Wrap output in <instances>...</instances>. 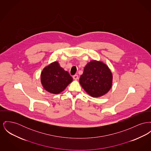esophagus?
Listing matches in <instances>:
<instances>
[{"label":"esophagus","mask_w":151,"mask_h":151,"mask_svg":"<svg viewBox=\"0 0 151 151\" xmlns=\"http://www.w3.org/2000/svg\"><path fill=\"white\" fill-rule=\"evenodd\" d=\"M78 78H79V76H78V75H75L73 76V79L74 80H77L78 79Z\"/></svg>","instance_id":"esophagus-1"}]
</instances>
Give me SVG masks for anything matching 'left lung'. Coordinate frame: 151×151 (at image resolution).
I'll list each match as a JSON object with an SVG mask.
<instances>
[{
    "label": "left lung",
    "mask_w": 151,
    "mask_h": 151,
    "mask_svg": "<svg viewBox=\"0 0 151 151\" xmlns=\"http://www.w3.org/2000/svg\"><path fill=\"white\" fill-rule=\"evenodd\" d=\"M79 82L90 96L100 97L105 95L111 88L112 75L106 64L93 60L84 67Z\"/></svg>",
    "instance_id": "left-lung-1"
}]
</instances>
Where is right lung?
I'll return each mask as SVG.
<instances>
[{"label": "right lung", "instance_id": "obj_1", "mask_svg": "<svg viewBox=\"0 0 151 151\" xmlns=\"http://www.w3.org/2000/svg\"><path fill=\"white\" fill-rule=\"evenodd\" d=\"M72 80L69 73L64 71L56 62L45 67L41 73L43 87L47 91L53 94L62 92Z\"/></svg>", "mask_w": 151, "mask_h": 151}]
</instances>
